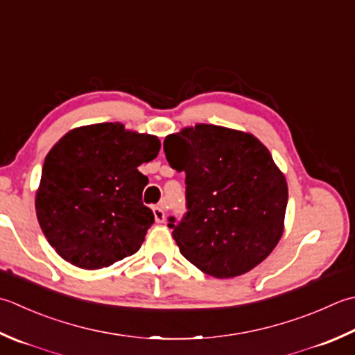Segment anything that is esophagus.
Here are the masks:
<instances>
[{
	"label": "esophagus",
	"instance_id": "34e87169",
	"mask_svg": "<svg viewBox=\"0 0 355 355\" xmlns=\"http://www.w3.org/2000/svg\"><path fill=\"white\" fill-rule=\"evenodd\" d=\"M152 211H154V217H155L157 223H163V221L166 220V209H164V206H163V205L154 206V207H152Z\"/></svg>",
	"mask_w": 355,
	"mask_h": 355
}]
</instances>
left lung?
Here are the masks:
<instances>
[{
	"instance_id": "1",
	"label": "left lung",
	"mask_w": 355,
	"mask_h": 355,
	"mask_svg": "<svg viewBox=\"0 0 355 355\" xmlns=\"http://www.w3.org/2000/svg\"><path fill=\"white\" fill-rule=\"evenodd\" d=\"M172 169L186 173L183 218L169 217L186 260L231 279L266 259L282 239L288 184L272 155L245 132L197 124L166 137Z\"/></svg>"
}]
</instances>
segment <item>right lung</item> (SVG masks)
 <instances>
[{"label": "right lung", "instance_id": "obj_1", "mask_svg": "<svg viewBox=\"0 0 355 355\" xmlns=\"http://www.w3.org/2000/svg\"><path fill=\"white\" fill-rule=\"evenodd\" d=\"M157 137L120 123L73 129L49 152L35 198L38 223L61 259L101 269L135 254L154 223L143 205L148 177L137 168L152 162Z\"/></svg>", "mask_w": 355, "mask_h": 355}]
</instances>
